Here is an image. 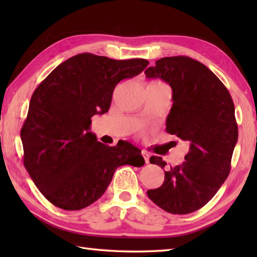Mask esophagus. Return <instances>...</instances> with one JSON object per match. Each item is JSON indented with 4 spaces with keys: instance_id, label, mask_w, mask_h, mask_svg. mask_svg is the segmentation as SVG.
<instances>
[{
    "instance_id": "obj_1",
    "label": "esophagus",
    "mask_w": 257,
    "mask_h": 257,
    "mask_svg": "<svg viewBox=\"0 0 257 257\" xmlns=\"http://www.w3.org/2000/svg\"><path fill=\"white\" fill-rule=\"evenodd\" d=\"M141 155H143V157L145 158L146 163H149V155H148V152L143 151V152H141Z\"/></svg>"
}]
</instances>
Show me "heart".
<instances>
[{
    "label": "heart",
    "mask_w": 257,
    "mask_h": 257,
    "mask_svg": "<svg viewBox=\"0 0 257 257\" xmlns=\"http://www.w3.org/2000/svg\"><path fill=\"white\" fill-rule=\"evenodd\" d=\"M154 84H160V83H154ZM154 84H151V85H154Z\"/></svg>",
    "instance_id": "heart-1"
}]
</instances>
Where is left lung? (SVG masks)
I'll use <instances>...</instances> for the list:
<instances>
[{
    "instance_id": "obj_1",
    "label": "left lung",
    "mask_w": 257,
    "mask_h": 257,
    "mask_svg": "<svg viewBox=\"0 0 257 257\" xmlns=\"http://www.w3.org/2000/svg\"><path fill=\"white\" fill-rule=\"evenodd\" d=\"M145 74L170 85L173 103L167 133L190 145L182 165L165 171L161 187L147 194L162 210L188 214L204 206L230 173L238 136L234 103L214 73L187 56L158 59ZM150 163L167 165L160 157H151Z\"/></svg>"
}]
</instances>
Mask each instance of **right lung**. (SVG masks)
I'll return each mask as SVG.
<instances>
[{"mask_svg":"<svg viewBox=\"0 0 257 257\" xmlns=\"http://www.w3.org/2000/svg\"><path fill=\"white\" fill-rule=\"evenodd\" d=\"M148 64L143 58L78 54L58 65L33 92L21 130L24 166L52 204L84 209L105 193L118 167L145 165L137 147L122 140L102 145L89 130L91 117L108 111L119 81L139 75Z\"/></svg>","mask_w":257,"mask_h":257,"instance_id":"right-lung-1","label":"right lung"}]
</instances>
